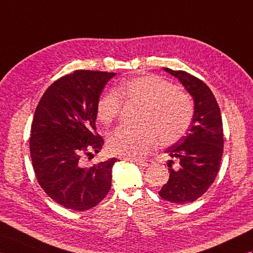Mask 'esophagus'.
Segmentation results:
<instances>
[{
  "mask_svg": "<svg viewBox=\"0 0 253 253\" xmlns=\"http://www.w3.org/2000/svg\"><path fill=\"white\" fill-rule=\"evenodd\" d=\"M132 162H134V164H136L137 166H139V167H144V168H146V167H149V166H151L153 165V161L151 160H148V159H146V160H131Z\"/></svg>",
  "mask_w": 253,
  "mask_h": 253,
  "instance_id": "1",
  "label": "esophagus"
}]
</instances>
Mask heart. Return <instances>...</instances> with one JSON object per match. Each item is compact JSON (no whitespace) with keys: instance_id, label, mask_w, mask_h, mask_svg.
Segmentation results:
<instances>
[{"instance_id":"obj_1","label":"heart","mask_w":253,"mask_h":253,"mask_svg":"<svg viewBox=\"0 0 253 253\" xmlns=\"http://www.w3.org/2000/svg\"><path fill=\"white\" fill-rule=\"evenodd\" d=\"M122 99L143 105L138 127L121 126L109 134L112 154L138 159L147 155L159 139L161 145L177 142L189 127L194 106L186 93L154 75L130 78L99 98L97 119L109 125L120 115Z\"/></svg>"}]
</instances>
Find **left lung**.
I'll return each mask as SVG.
<instances>
[{
  "label": "left lung",
  "mask_w": 253,
  "mask_h": 253,
  "mask_svg": "<svg viewBox=\"0 0 253 253\" xmlns=\"http://www.w3.org/2000/svg\"><path fill=\"white\" fill-rule=\"evenodd\" d=\"M194 98V116L186 135L167 148L170 176L159 196L184 205L201 197L214 182L223 155V125L214 95L207 84L183 70L164 68Z\"/></svg>",
  "instance_id": "left-lung-1"
}]
</instances>
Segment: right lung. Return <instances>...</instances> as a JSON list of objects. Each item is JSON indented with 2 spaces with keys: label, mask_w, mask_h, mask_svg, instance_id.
<instances>
[{
  "label": "right lung",
  "mask_w": 253,
  "mask_h": 253,
  "mask_svg": "<svg viewBox=\"0 0 253 253\" xmlns=\"http://www.w3.org/2000/svg\"><path fill=\"white\" fill-rule=\"evenodd\" d=\"M115 76L77 70L55 81L37 106L30 136L33 170L44 192L68 209H91L111 187L117 159L86 167L83 157L98 153L104 145L95 126L96 106Z\"/></svg>",
  "instance_id": "add662e5"
}]
</instances>
